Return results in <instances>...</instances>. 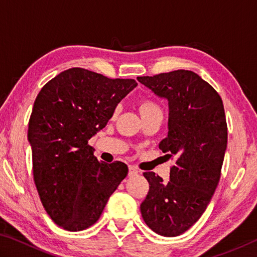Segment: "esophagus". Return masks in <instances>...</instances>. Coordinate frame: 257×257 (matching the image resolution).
Here are the masks:
<instances>
[{"label": "esophagus", "mask_w": 257, "mask_h": 257, "mask_svg": "<svg viewBox=\"0 0 257 257\" xmlns=\"http://www.w3.org/2000/svg\"><path fill=\"white\" fill-rule=\"evenodd\" d=\"M138 170H137V168L136 167H134V165H130L129 167V172H128V175H129V177H134V176H137L138 175Z\"/></svg>", "instance_id": "obj_1"}]
</instances>
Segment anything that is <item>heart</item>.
<instances>
[{
  "label": "heart",
  "instance_id": "heart-1",
  "mask_svg": "<svg viewBox=\"0 0 257 257\" xmlns=\"http://www.w3.org/2000/svg\"><path fill=\"white\" fill-rule=\"evenodd\" d=\"M139 110H141V113H147V112H153V111H160V107L158 106V104L154 103L153 101L144 99V101L141 102Z\"/></svg>",
  "mask_w": 257,
  "mask_h": 257
}]
</instances>
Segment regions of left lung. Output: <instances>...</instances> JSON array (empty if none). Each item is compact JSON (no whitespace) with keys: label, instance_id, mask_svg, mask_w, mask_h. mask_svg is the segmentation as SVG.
<instances>
[{"label":"left lung","instance_id":"8db88e82","mask_svg":"<svg viewBox=\"0 0 257 257\" xmlns=\"http://www.w3.org/2000/svg\"><path fill=\"white\" fill-rule=\"evenodd\" d=\"M137 80L168 101V136L159 147L176 159L168 182L144 172L150 190L141 204L142 216L154 232L176 237L202 216L219 184L228 143L223 103L210 84L189 70Z\"/></svg>","mask_w":257,"mask_h":257}]
</instances>
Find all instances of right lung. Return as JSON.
Instances as JSON below:
<instances>
[{"label": "right lung", "instance_id": "add662e5", "mask_svg": "<svg viewBox=\"0 0 257 257\" xmlns=\"http://www.w3.org/2000/svg\"><path fill=\"white\" fill-rule=\"evenodd\" d=\"M136 86L134 79L71 68L47 82L35 99L28 124L34 181L59 227L80 231L94 224L127 177V164L98 162L88 141Z\"/></svg>", "mask_w": 257, "mask_h": 257}]
</instances>
